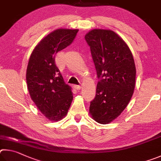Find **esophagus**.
<instances>
[{
    "label": "esophagus",
    "instance_id": "obj_1",
    "mask_svg": "<svg viewBox=\"0 0 161 161\" xmlns=\"http://www.w3.org/2000/svg\"><path fill=\"white\" fill-rule=\"evenodd\" d=\"M73 86H74L75 89H76V90H80L81 88L80 86H78V85H74Z\"/></svg>",
    "mask_w": 161,
    "mask_h": 161
}]
</instances>
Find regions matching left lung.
<instances>
[{
    "instance_id": "obj_1",
    "label": "left lung",
    "mask_w": 161,
    "mask_h": 161,
    "mask_svg": "<svg viewBox=\"0 0 161 161\" xmlns=\"http://www.w3.org/2000/svg\"><path fill=\"white\" fill-rule=\"evenodd\" d=\"M85 39L100 79L89 112L95 122L106 125L119 116L133 95L136 81L134 57L126 42L112 30H92Z\"/></svg>"
}]
</instances>
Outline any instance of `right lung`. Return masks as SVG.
Returning <instances> with one entry per match:
<instances>
[{
    "mask_svg": "<svg viewBox=\"0 0 161 161\" xmlns=\"http://www.w3.org/2000/svg\"><path fill=\"white\" fill-rule=\"evenodd\" d=\"M78 30L57 29L42 39L28 62L26 80L31 99L48 119L66 116L73 100L71 88L65 83L55 64V55L72 43Z\"/></svg>",
    "mask_w": 161,
    "mask_h": 161,
    "instance_id": "right-lung-1",
    "label": "right lung"
}]
</instances>
